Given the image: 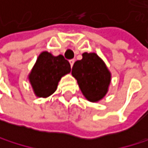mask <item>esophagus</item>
<instances>
[{
  "instance_id": "obj_1",
  "label": "esophagus",
  "mask_w": 148,
  "mask_h": 148,
  "mask_svg": "<svg viewBox=\"0 0 148 148\" xmlns=\"http://www.w3.org/2000/svg\"><path fill=\"white\" fill-rule=\"evenodd\" d=\"M74 62H75V60H74V59H70V60H69V63H70V67H71V68L73 67Z\"/></svg>"
}]
</instances>
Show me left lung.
I'll return each mask as SVG.
<instances>
[{"mask_svg": "<svg viewBox=\"0 0 148 148\" xmlns=\"http://www.w3.org/2000/svg\"><path fill=\"white\" fill-rule=\"evenodd\" d=\"M71 74L89 101L98 102L109 91L112 74L105 62L96 53L84 52L82 59L74 63Z\"/></svg>", "mask_w": 148, "mask_h": 148, "instance_id": "obj_1", "label": "left lung"}]
</instances>
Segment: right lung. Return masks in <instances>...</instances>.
I'll return each instance as SVG.
<instances>
[{
  "label": "right lung",
  "mask_w": 148,
  "mask_h": 148,
  "mask_svg": "<svg viewBox=\"0 0 148 148\" xmlns=\"http://www.w3.org/2000/svg\"><path fill=\"white\" fill-rule=\"evenodd\" d=\"M70 71V64L62 55L53 56L47 51H43L28 74L34 94L39 98L52 95L57 90L61 78Z\"/></svg>",
  "instance_id": "obj_1"
}]
</instances>
